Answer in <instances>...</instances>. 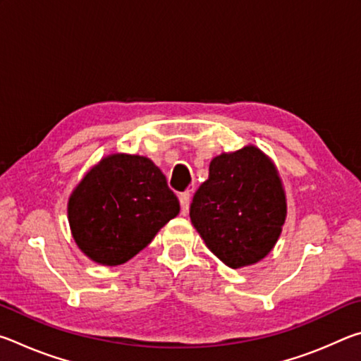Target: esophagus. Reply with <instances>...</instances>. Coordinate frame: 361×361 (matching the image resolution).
Here are the masks:
<instances>
[{"mask_svg":"<svg viewBox=\"0 0 361 361\" xmlns=\"http://www.w3.org/2000/svg\"><path fill=\"white\" fill-rule=\"evenodd\" d=\"M178 199H180L181 212H183V213H186V212L189 210V202H191V191H185V192H181V194L178 195Z\"/></svg>","mask_w":361,"mask_h":361,"instance_id":"34e87169","label":"esophagus"}]
</instances>
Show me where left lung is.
<instances>
[{
    "label": "left lung",
    "instance_id": "left-lung-1",
    "mask_svg": "<svg viewBox=\"0 0 361 361\" xmlns=\"http://www.w3.org/2000/svg\"><path fill=\"white\" fill-rule=\"evenodd\" d=\"M189 216L210 252L232 269L255 264L276 245L286 216L282 181L255 148L216 156Z\"/></svg>",
    "mask_w": 361,
    "mask_h": 361
}]
</instances>
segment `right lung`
Instances as JSON below:
<instances>
[{
	"mask_svg": "<svg viewBox=\"0 0 361 361\" xmlns=\"http://www.w3.org/2000/svg\"><path fill=\"white\" fill-rule=\"evenodd\" d=\"M180 212L164 173L143 156L113 154L84 176L68 202L78 247L100 264L129 261Z\"/></svg>",
	"mask_w": 361,
	"mask_h": 361,
	"instance_id": "add662e5",
	"label": "right lung"
}]
</instances>
